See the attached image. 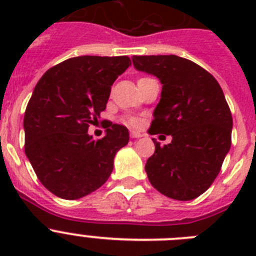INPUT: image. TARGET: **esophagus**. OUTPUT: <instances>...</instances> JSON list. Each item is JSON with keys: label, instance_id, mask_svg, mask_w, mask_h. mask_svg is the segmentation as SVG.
I'll return each mask as SVG.
<instances>
[{"label": "esophagus", "instance_id": "esophagus-1", "mask_svg": "<svg viewBox=\"0 0 256 256\" xmlns=\"http://www.w3.org/2000/svg\"><path fill=\"white\" fill-rule=\"evenodd\" d=\"M142 133H140V132H137V130H130V137H132V138H140V137H142Z\"/></svg>", "mask_w": 256, "mask_h": 256}]
</instances>
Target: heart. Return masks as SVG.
Returning <instances> with one entry per match:
<instances>
[{"instance_id": "b5f03b06", "label": "heart", "mask_w": 256, "mask_h": 256, "mask_svg": "<svg viewBox=\"0 0 256 256\" xmlns=\"http://www.w3.org/2000/svg\"><path fill=\"white\" fill-rule=\"evenodd\" d=\"M148 80H151V78H148V76H141V78H138V80H137V83H138V87L144 84L146 82H148ZM126 123L130 124V126H134V124H137V119L133 116H126Z\"/></svg>"}]
</instances>
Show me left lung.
Wrapping results in <instances>:
<instances>
[{"instance_id":"left-lung-1","label":"left lung","mask_w":256,"mask_h":256,"mask_svg":"<svg viewBox=\"0 0 256 256\" xmlns=\"http://www.w3.org/2000/svg\"><path fill=\"white\" fill-rule=\"evenodd\" d=\"M140 72L158 76L162 98L154 110L150 134L172 136L155 144L144 165L160 194L188 201L204 194L219 174L230 148L232 114L220 86L204 68L176 55L133 56Z\"/></svg>"}]
</instances>
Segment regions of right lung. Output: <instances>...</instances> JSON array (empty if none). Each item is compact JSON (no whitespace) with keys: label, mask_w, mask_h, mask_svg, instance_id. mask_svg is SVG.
Wrapping results in <instances>:
<instances>
[{"label":"right lung","mask_w":256,"mask_h":256,"mask_svg":"<svg viewBox=\"0 0 256 256\" xmlns=\"http://www.w3.org/2000/svg\"><path fill=\"white\" fill-rule=\"evenodd\" d=\"M130 65L128 56H78L38 80L24 115L26 155L40 183L58 198L76 200L100 188L115 154L130 141L124 126L94 140L88 126L106 108L112 86Z\"/></svg>","instance_id":"obj_1"}]
</instances>
